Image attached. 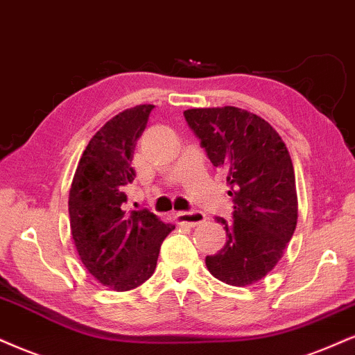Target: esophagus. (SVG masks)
<instances>
[{
    "label": "esophagus",
    "instance_id": "obj_1",
    "mask_svg": "<svg viewBox=\"0 0 355 355\" xmlns=\"http://www.w3.org/2000/svg\"><path fill=\"white\" fill-rule=\"evenodd\" d=\"M175 218H177L178 223H182V225L198 226V225L205 223L207 216H205V213H202V211H178L177 215H175Z\"/></svg>",
    "mask_w": 355,
    "mask_h": 355
}]
</instances>
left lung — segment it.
Instances as JSON below:
<instances>
[{"mask_svg":"<svg viewBox=\"0 0 355 355\" xmlns=\"http://www.w3.org/2000/svg\"><path fill=\"white\" fill-rule=\"evenodd\" d=\"M213 166L226 172L233 198L226 243L207 256L216 279L248 286L276 266L297 223L296 178L288 148L264 119L232 107L190 109L183 112Z\"/></svg>","mask_w":355,"mask_h":355,"instance_id":"left-lung-1","label":"left lung"}]
</instances>
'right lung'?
<instances>
[{"label":"right lung","instance_id":"obj_1","mask_svg":"<svg viewBox=\"0 0 355 355\" xmlns=\"http://www.w3.org/2000/svg\"><path fill=\"white\" fill-rule=\"evenodd\" d=\"M153 105L127 109L92 137L69 191L71 233L79 258L101 284L129 291L153 275L160 246L173 225L148 211H125L134 182V148Z\"/></svg>","mask_w":355,"mask_h":355}]
</instances>
